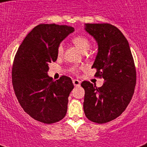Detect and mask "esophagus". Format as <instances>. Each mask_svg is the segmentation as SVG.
Returning a JSON list of instances; mask_svg holds the SVG:
<instances>
[{"label":"esophagus","instance_id":"1","mask_svg":"<svg viewBox=\"0 0 147 147\" xmlns=\"http://www.w3.org/2000/svg\"><path fill=\"white\" fill-rule=\"evenodd\" d=\"M72 82H73V85L75 86H80L81 85V82L79 80H78V79H74L72 81Z\"/></svg>","mask_w":147,"mask_h":147}]
</instances>
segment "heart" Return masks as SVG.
Here are the masks:
<instances>
[{"instance_id": "heart-1", "label": "heart", "mask_w": 147, "mask_h": 147, "mask_svg": "<svg viewBox=\"0 0 147 147\" xmlns=\"http://www.w3.org/2000/svg\"><path fill=\"white\" fill-rule=\"evenodd\" d=\"M72 42L74 45L78 48L79 50L82 53H86L89 50L90 47H91V43L90 41L88 40L87 38L82 36H76L72 39ZM64 52V49H63V46L62 44H60L57 48V55L58 56H62ZM77 69L76 68H72L71 71L76 72Z\"/></svg>"}]
</instances>
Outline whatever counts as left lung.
<instances>
[{"instance_id": "obj_1", "label": "left lung", "mask_w": 147, "mask_h": 147, "mask_svg": "<svg viewBox=\"0 0 147 147\" xmlns=\"http://www.w3.org/2000/svg\"><path fill=\"white\" fill-rule=\"evenodd\" d=\"M85 30L98 44L92 68L105 83L96 88L84 81L83 108L91 121L104 123L117 118L129 105L136 85V69L128 41L116 26L108 24H85Z\"/></svg>"}]
</instances>
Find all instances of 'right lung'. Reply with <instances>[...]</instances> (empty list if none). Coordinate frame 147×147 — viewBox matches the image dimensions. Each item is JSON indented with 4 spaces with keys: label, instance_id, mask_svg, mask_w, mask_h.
Here are the masks:
<instances>
[{
    "label": "right lung",
    "instance_id": "right-lung-1",
    "mask_svg": "<svg viewBox=\"0 0 147 147\" xmlns=\"http://www.w3.org/2000/svg\"><path fill=\"white\" fill-rule=\"evenodd\" d=\"M74 31L67 25L40 24L26 35L15 56V94L24 111L42 123H55L66 114L72 81L67 76L54 81L48 71L49 63L57 59L58 47Z\"/></svg>",
    "mask_w": 147,
    "mask_h": 147
}]
</instances>
